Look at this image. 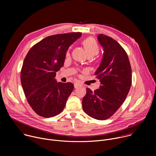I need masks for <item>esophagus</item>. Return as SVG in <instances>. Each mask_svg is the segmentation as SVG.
<instances>
[{"label":"esophagus","instance_id":"34e87169","mask_svg":"<svg viewBox=\"0 0 156 156\" xmlns=\"http://www.w3.org/2000/svg\"><path fill=\"white\" fill-rule=\"evenodd\" d=\"M81 86L80 83H75L74 84V87H75V88H77V87H78L79 86Z\"/></svg>","mask_w":156,"mask_h":156}]
</instances>
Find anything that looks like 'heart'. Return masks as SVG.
<instances>
[{
  "mask_svg": "<svg viewBox=\"0 0 156 156\" xmlns=\"http://www.w3.org/2000/svg\"><path fill=\"white\" fill-rule=\"evenodd\" d=\"M83 46L89 56H94L99 53V48L96 41L92 37H88L83 41ZM66 56L69 55V52H67Z\"/></svg>",
  "mask_w": 156,
  "mask_h": 156,
  "instance_id": "1",
  "label": "heart"
}]
</instances>
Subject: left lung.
<instances>
[{
	"instance_id": "left-lung-1",
	"label": "left lung",
	"mask_w": 156,
	"mask_h": 156,
	"mask_svg": "<svg viewBox=\"0 0 156 156\" xmlns=\"http://www.w3.org/2000/svg\"><path fill=\"white\" fill-rule=\"evenodd\" d=\"M103 48V57L95 72L101 86L93 91L86 88L83 98L84 112L103 120L113 115L125 101L131 85V69L128 55L120 44L103 34L98 36Z\"/></svg>"
}]
</instances>
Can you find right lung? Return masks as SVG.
I'll return each instance as SVG.
<instances>
[{
	"mask_svg": "<svg viewBox=\"0 0 156 156\" xmlns=\"http://www.w3.org/2000/svg\"><path fill=\"white\" fill-rule=\"evenodd\" d=\"M81 33L49 36L33 46L23 61L21 83L27 101L39 115L49 118L63 110L74 85L57 82L56 72L63 66L66 52Z\"/></svg>",
	"mask_w": 156,
	"mask_h": 156,
	"instance_id": "1",
	"label": "right lung"
}]
</instances>
